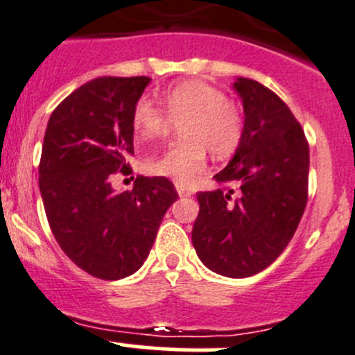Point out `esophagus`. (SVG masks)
I'll list each match as a JSON object with an SVG mask.
<instances>
[{
    "instance_id": "34e87169",
    "label": "esophagus",
    "mask_w": 355,
    "mask_h": 355,
    "mask_svg": "<svg viewBox=\"0 0 355 355\" xmlns=\"http://www.w3.org/2000/svg\"><path fill=\"white\" fill-rule=\"evenodd\" d=\"M176 189H178L179 196H189V195H191V191H189V189L186 188V186H182V184H176Z\"/></svg>"
}]
</instances>
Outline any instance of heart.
Masks as SVG:
<instances>
[{"instance_id": "obj_1", "label": "heart", "mask_w": 355, "mask_h": 355, "mask_svg": "<svg viewBox=\"0 0 355 355\" xmlns=\"http://www.w3.org/2000/svg\"><path fill=\"white\" fill-rule=\"evenodd\" d=\"M166 112L143 98L132 110V128L143 139L164 138L179 124L182 138L160 155L146 160L148 173L188 184L203 173L207 150L214 157H227L243 136V114L234 101L226 100L216 86L186 80L164 96Z\"/></svg>"}]
</instances>
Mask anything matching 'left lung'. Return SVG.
<instances>
[{
	"mask_svg": "<svg viewBox=\"0 0 355 355\" xmlns=\"http://www.w3.org/2000/svg\"><path fill=\"white\" fill-rule=\"evenodd\" d=\"M243 136L214 179L196 193L191 241L200 261L220 276L247 278L271 266L295 234L307 203L309 143L285 101L269 87L238 77Z\"/></svg>",
	"mask_w": 355,
	"mask_h": 355,
	"instance_id": "1",
	"label": "left lung"
}]
</instances>
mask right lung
<instances>
[{
	"mask_svg": "<svg viewBox=\"0 0 355 355\" xmlns=\"http://www.w3.org/2000/svg\"><path fill=\"white\" fill-rule=\"evenodd\" d=\"M150 77H98L77 87L51 114L40 162V191L51 233L87 275L122 279L146 261L178 191L166 178L138 176L115 193L128 171L132 110Z\"/></svg>",
	"mask_w": 355,
	"mask_h": 355,
	"instance_id": "right-lung-1",
	"label": "right lung"
}]
</instances>
